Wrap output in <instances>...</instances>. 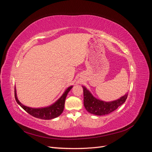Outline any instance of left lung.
<instances>
[{
  "label": "left lung",
  "mask_w": 152,
  "mask_h": 152,
  "mask_svg": "<svg viewBox=\"0 0 152 152\" xmlns=\"http://www.w3.org/2000/svg\"><path fill=\"white\" fill-rule=\"evenodd\" d=\"M82 88L84 91V104L85 108L87 112L96 115H104L112 113L125 103L128 95L127 93L117 100L106 102L94 97L86 87L82 86Z\"/></svg>",
  "instance_id": "obj_1"
}]
</instances>
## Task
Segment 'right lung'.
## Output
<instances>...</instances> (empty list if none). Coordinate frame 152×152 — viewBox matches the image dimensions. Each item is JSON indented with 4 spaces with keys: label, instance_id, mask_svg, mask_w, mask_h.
Instances as JSON below:
<instances>
[{
    "label": "right lung",
    "instance_id": "add662e5",
    "mask_svg": "<svg viewBox=\"0 0 152 152\" xmlns=\"http://www.w3.org/2000/svg\"><path fill=\"white\" fill-rule=\"evenodd\" d=\"M72 87V86L68 87L65 90V93L63 94V95L56 101V102L53 103V104L49 106V107L44 108H34L26 107V106L23 104L20 101L18 100L17 98L16 88L15 89V97L18 104H19L23 109H24L27 113H28L30 115H31L38 118L44 119V120H50V119L58 117L62 113L64 110V107H65V102L66 96L68 93V92L71 90Z\"/></svg>",
    "mask_w": 152,
    "mask_h": 152
}]
</instances>
